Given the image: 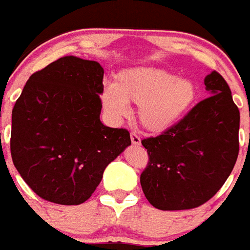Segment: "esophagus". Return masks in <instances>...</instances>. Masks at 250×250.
Instances as JSON below:
<instances>
[{"label": "esophagus", "mask_w": 250, "mask_h": 250, "mask_svg": "<svg viewBox=\"0 0 250 250\" xmlns=\"http://www.w3.org/2000/svg\"><path fill=\"white\" fill-rule=\"evenodd\" d=\"M130 139H131V143H133L134 146H140V138L138 137L135 133L130 134Z\"/></svg>", "instance_id": "obj_1"}]
</instances>
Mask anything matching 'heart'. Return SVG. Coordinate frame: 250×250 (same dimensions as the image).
Instances as JSON below:
<instances>
[{
    "instance_id": "1",
    "label": "heart",
    "mask_w": 250,
    "mask_h": 250,
    "mask_svg": "<svg viewBox=\"0 0 250 250\" xmlns=\"http://www.w3.org/2000/svg\"><path fill=\"white\" fill-rule=\"evenodd\" d=\"M197 96L190 79L158 67L138 66L120 71L115 84H104L101 103L112 120L129 116V102L138 104L140 125L150 133H164L184 117Z\"/></svg>"
}]
</instances>
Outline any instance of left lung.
<instances>
[{
  "instance_id": "obj_1",
  "label": "left lung",
  "mask_w": 250,
  "mask_h": 250,
  "mask_svg": "<svg viewBox=\"0 0 250 250\" xmlns=\"http://www.w3.org/2000/svg\"><path fill=\"white\" fill-rule=\"evenodd\" d=\"M209 97L156 138L142 140L149 156L140 175L153 207L179 211L199 207L224 185L239 153L240 112L217 71L204 78Z\"/></svg>"
}]
</instances>
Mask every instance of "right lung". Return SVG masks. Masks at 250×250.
Segmentation results:
<instances>
[{
  "instance_id": "right-lung-1",
  "label": "right lung",
  "mask_w": 250,
  "mask_h": 250,
  "mask_svg": "<svg viewBox=\"0 0 250 250\" xmlns=\"http://www.w3.org/2000/svg\"><path fill=\"white\" fill-rule=\"evenodd\" d=\"M103 73L97 61L65 56L33 74L14 106L12 162L46 201L84 203L131 144L127 130L100 119Z\"/></svg>"
}]
</instances>
